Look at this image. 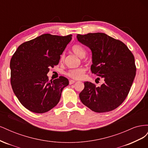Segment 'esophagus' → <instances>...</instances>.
Wrapping results in <instances>:
<instances>
[{
	"mask_svg": "<svg viewBox=\"0 0 148 148\" xmlns=\"http://www.w3.org/2000/svg\"><path fill=\"white\" fill-rule=\"evenodd\" d=\"M75 83V80H73V79H71V80H70V81H69V84H73Z\"/></svg>",
	"mask_w": 148,
	"mask_h": 148,
	"instance_id": "34e87169",
	"label": "esophagus"
}]
</instances>
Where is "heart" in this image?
<instances>
[{
    "instance_id": "obj_1",
    "label": "heart",
    "mask_w": 148,
    "mask_h": 148,
    "mask_svg": "<svg viewBox=\"0 0 148 148\" xmlns=\"http://www.w3.org/2000/svg\"><path fill=\"white\" fill-rule=\"evenodd\" d=\"M71 50L76 56L80 58H83L86 54V51L84 48L79 44H75L71 47ZM64 55L61 56L60 60H63ZM85 72V70L83 68H78L76 69H71L68 72L66 73V75L69 77L72 78L73 79H80L82 78Z\"/></svg>"
}]
</instances>
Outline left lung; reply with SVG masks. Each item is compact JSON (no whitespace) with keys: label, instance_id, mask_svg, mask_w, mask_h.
Here are the masks:
<instances>
[{"label":"left lung","instance_id":"1","mask_svg":"<svg viewBox=\"0 0 148 148\" xmlns=\"http://www.w3.org/2000/svg\"><path fill=\"white\" fill-rule=\"evenodd\" d=\"M77 38L91 49L92 73L104 81L97 87L84 82V88L79 95L80 100L95 112L114 110L122 104L130 90L136 75L135 57L124 43L105 33L77 34Z\"/></svg>","mask_w":148,"mask_h":148}]
</instances>
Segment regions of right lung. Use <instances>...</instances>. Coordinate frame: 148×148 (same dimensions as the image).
Masks as SVG:
<instances>
[{"label": "right lung", "mask_w": 148, "mask_h": 148, "mask_svg": "<svg viewBox=\"0 0 148 148\" xmlns=\"http://www.w3.org/2000/svg\"><path fill=\"white\" fill-rule=\"evenodd\" d=\"M71 36L44 34L21 44L13 55L10 64L12 89L28 110L42 114L59 103L69 80L60 77L49 81L47 74L50 67L59 64Z\"/></svg>", "instance_id": "right-lung-1"}]
</instances>
